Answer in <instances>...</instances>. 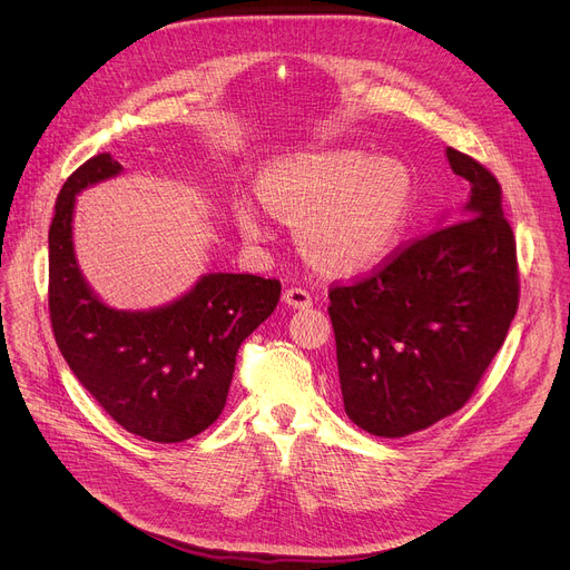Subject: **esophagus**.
<instances>
[{
	"label": "esophagus",
	"instance_id": "obj_1",
	"mask_svg": "<svg viewBox=\"0 0 570 570\" xmlns=\"http://www.w3.org/2000/svg\"><path fill=\"white\" fill-rule=\"evenodd\" d=\"M284 303L293 309H307V307H312L314 301H312L309 291H305L301 286H291L284 291Z\"/></svg>",
	"mask_w": 570,
	"mask_h": 570
}]
</instances>
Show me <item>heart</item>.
Here are the masks:
<instances>
[{
    "mask_svg": "<svg viewBox=\"0 0 570 570\" xmlns=\"http://www.w3.org/2000/svg\"><path fill=\"white\" fill-rule=\"evenodd\" d=\"M261 198L269 213L297 222V239L314 265L353 275L400 245L413 205V175L395 157L318 149L269 164L261 175ZM235 219L252 239L269 235L263 207L249 198L235 203Z\"/></svg>",
    "mask_w": 570,
    "mask_h": 570,
    "instance_id": "obj_1",
    "label": "heart"
}]
</instances>
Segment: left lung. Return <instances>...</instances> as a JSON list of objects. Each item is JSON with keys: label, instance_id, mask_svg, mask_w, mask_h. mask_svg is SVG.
I'll return each instance as SVG.
<instances>
[{"label": "left lung", "instance_id": "obj_1", "mask_svg": "<svg viewBox=\"0 0 570 570\" xmlns=\"http://www.w3.org/2000/svg\"><path fill=\"white\" fill-rule=\"evenodd\" d=\"M445 155L471 187L466 219L327 291L344 411L376 436H406L462 409L520 303L515 235L499 179L460 149Z\"/></svg>", "mask_w": 570, "mask_h": 570}]
</instances>
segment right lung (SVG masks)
Returning a JSON list of instances; mask_svg holds the SVG:
<instances>
[{
	"instance_id": "1",
	"label": "right lung",
	"mask_w": 570,
	"mask_h": 570,
	"mask_svg": "<svg viewBox=\"0 0 570 570\" xmlns=\"http://www.w3.org/2000/svg\"><path fill=\"white\" fill-rule=\"evenodd\" d=\"M122 170L108 153L87 159L59 191L48 233V312L67 365L127 432L177 443L226 406L235 355L279 303V279L205 275L191 293L153 312H115L87 288L73 256V200Z\"/></svg>"
}]
</instances>
